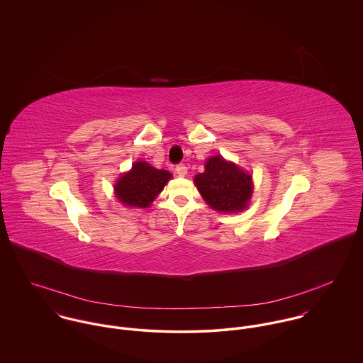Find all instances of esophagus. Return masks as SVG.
<instances>
[{"instance_id":"1","label":"esophagus","mask_w":363,"mask_h":363,"mask_svg":"<svg viewBox=\"0 0 363 363\" xmlns=\"http://www.w3.org/2000/svg\"><path fill=\"white\" fill-rule=\"evenodd\" d=\"M176 173L179 174V176H186L187 174V166L186 164H183V163H180V164H177L176 166Z\"/></svg>"}]
</instances>
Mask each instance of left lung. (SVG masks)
Here are the masks:
<instances>
[{
	"label": "left lung",
	"mask_w": 363,
	"mask_h": 363,
	"mask_svg": "<svg viewBox=\"0 0 363 363\" xmlns=\"http://www.w3.org/2000/svg\"><path fill=\"white\" fill-rule=\"evenodd\" d=\"M194 182L208 206L217 211H240L252 194V176L221 156L208 159L206 170L199 173Z\"/></svg>",
	"instance_id": "8db88e82"
}]
</instances>
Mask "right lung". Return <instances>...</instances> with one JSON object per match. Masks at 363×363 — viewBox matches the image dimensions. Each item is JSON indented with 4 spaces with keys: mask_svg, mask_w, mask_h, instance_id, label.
Returning <instances> with one entry per match:
<instances>
[{
    "mask_svg": "<svg viewBox=\"0 0 363 363\" xmlns=\"http://www.w3.org/2000/svg\"><path fill=\"white\" fill-rule=\"evenodd\" d=\"M172 174L159 170L146 162H136L132 170L121 176L116 186L118 200L126 207L146 208L162 191Z\"/></svg>",
    "mask_w": 363,
    "mask_h": 363,
    "instance_id": "add662e5",
    "label": "right lung"
}]
</instances>
